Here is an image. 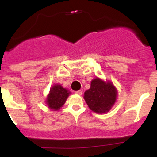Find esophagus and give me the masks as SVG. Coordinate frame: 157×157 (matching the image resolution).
<instances>
[{
  "label": "esophagus",
  "mask_w": 157,
  "mask_h": 157,
  "mask_svg": "<svg viewBox=\"0 0 157 157\" xmlns=\"http://www.w3.org/2000/svg\"><path fill=\"white\" fill-rule=\"evenodd\" d=\"M75 93H76V94L80 95H80L83 94V92H82L81 90H78V91H76V92H75Z\"/></svg>",
  "instance_id": "esophagus-1"
}]
</instances>
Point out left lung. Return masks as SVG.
Returning a JSON list of instances; mask_svg holds the SVG:
<instances>
[{"instance_id": "8db88e82", "label": "left lung", "mask_w": 157, "mask_h": 157, "mask_svg": "<svg viewBox=\"0 0 157 157\" xmlns=\"http://www.w3.org/2000/svg\"><path fill=\"white\" fill-rule=\"evenodd\" d=\"M117 95L118 92L113 83L96 77L91 81L90 88L85 92L83 98L93 112L102 114L112 109Z\"/></svg>"}]
</instances>
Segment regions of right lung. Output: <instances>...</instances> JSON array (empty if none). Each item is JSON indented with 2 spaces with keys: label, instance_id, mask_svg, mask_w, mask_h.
<instances>
[{
  "label": "right lung",
  "instance_id": "add662e5",
  "mask_svg": "<svg viewBox=\"0 0 157 157\" xmlns=\"http://www.w3.org/2000/svg\"><path fill=\"white\" fill-rule=\"evenodd\" d=\"M71 92L64 88L60 84H55L50 89L48 95L47 96L46 104L48 108L54 111L59 110L64 105Z\"/></svg>",
  "mask_w": 157,
  "mask_h": 157
}]
</instances>
